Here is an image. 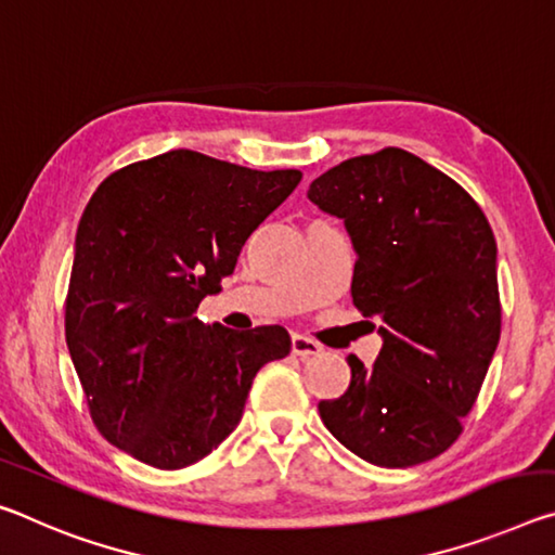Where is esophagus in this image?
<instances>
[{
    "label": "esophagus",
    "instance_id": "obj_1",
    "mask_svg": "<svg viewBox=\"0 0 555 555\" xmlns=\"http://www.w3.org/2000/svg\"><path fill=\"white\" fill-rule=\"evenodd\" d=\"M321 346L311 338L301 336V333H294L292 336V353L298 358H311V356H319L321 353Z\"/></svg>",
    "mask_w": 555,
    "mask_h": 555
}]
</instances>
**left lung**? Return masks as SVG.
I'll return each mask as SVG.
<instances>
[{
    "mask_svg": "<svg viewBox=\"0 0 555 555\" xmlns=\"http://www.w3.org/2000/svg\"><path fill=\"white\" fill-rule=\"evenodd\" d=\"M309 199L346 222L353 306L383 323L375 363L348 356V390L319 402L323 425L377 467L435 460L462 435L501 336L489 219L450 175L400 147L331 167Z\"/></svg>",
    "mask_w": 555,
    "mask_h": 555,
    "instance_id": "1",
    "label": "left lung"
}]
</instances>
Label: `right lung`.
Here are the masks:
<instances>
[{
	"instance_id": "obj_1",
	"label": "right lung",
	"mask_w": 555,
	"mask_h": 555,
	"mask_svg": "<svg viewBox=\"0 0 555 555\" xmlns=\"http://www.w3.org/2000/svg\"><path fill=\"white\" fill-rule=\"evenodd\" d=\"M301 182L170 151L111 172L81 215L66 343L99 433L155 469H182L240 425L261 365L292 338L195 319L244 242Z\"/></svg>"
}]
</instances>
